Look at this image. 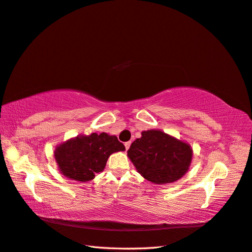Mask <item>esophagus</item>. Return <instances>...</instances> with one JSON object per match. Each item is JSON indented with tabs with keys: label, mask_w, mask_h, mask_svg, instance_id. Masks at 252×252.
Masks as SVG:
<instances>
[{
	"label": "esophagus",
	"mask_w": 252,
	"mask_h": 252,
	"mask_svg": "<svg viewBox=\"0 0 252 252\" xmlns=\"http://www.w3.org/2000/svg\"><path fill=\"white\" fill-rule=\"evenodd\" d=\"M124 144H125V148H126V150H128V149H129V147H130L131 142H130V141H127V142H125Z\"/></svg>",
	"instance_id": "esophagus-1"
}]
</instances>
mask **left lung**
<instances>
[{"mask_svg": "<svg viewBox=\"0 0 252 252\" xmlns=\"http://www.w3.org/2000/svg\"><path fill=\"white\" fill-rule=\"evenodd\" d=\"M127 151L128 158L138 172L147 180L164 184L180 179L189 169L192 149L160 130L142 131Z\"/></svg>", "mask_w": 252, "mask_h": 252, "instance_id": "left-lung-1", "label": "left lung"}]
</instances>
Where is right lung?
<instances>
[{"label":"right lung","mask_w":252,"mask_h":252,"mask_svg":"<svg viewBox=\"0 0 252 252\" xmlns=\"http://www.w3.org/2000/svg\"><path fill=\"white\" fill-rule=\"evenodd\" d=\"M124 150L117 137L105 132L92 133L60 144L55 151V158L65 177L85 182L104 169L112 153Z\"/></svg>","instance_id":"right-lung-1"}]
</instances>
